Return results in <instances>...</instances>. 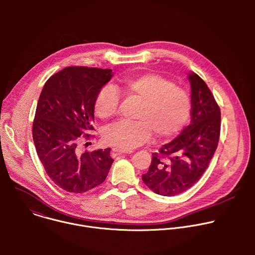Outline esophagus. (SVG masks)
Returning <instances> with one entry per match:
<instances>
[{
	"label": "esophagus",
	"mask_w": 255,
	"mask_h": 255,
	"mask_svg": "<svg viewBox=\"0 0 255 255\" xmlns=\"http://www.w3.org/2000/svg\"><path fill=\"white\" fill-rule=\"evenodd\" d=\"M112 150H113V152H115V154H117V155H119V154H125V153H130V152H131V151H128V150H121V149H119V148H113Z\"/></svg>",
	"instance_id": "34e87169"
}]
</instances>
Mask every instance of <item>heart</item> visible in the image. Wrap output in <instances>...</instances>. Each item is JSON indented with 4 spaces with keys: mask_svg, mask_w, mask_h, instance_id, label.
Here are the masks:
<instances>
[{
    "mask_svg": "<svg viewBox=\"0 0 255 255\" xmlns=\"http://www.w3.org/2000/svg\"><path fill=\"white\" fill-rule=\"evenodd\" d=\"M114 88L104 87L96 96L94 110L102 120L117 114L120 101L117 91L142 102L136 114L139 121H120L104 131V141L121 150L137 147L150 137L152 131L159 139L170 138L183 129L190 117L192 102L189 93L154 72L123 79Z\"/></svg>",
    "mask_w": 255,
    "mask_h": 255,
    "instance_id": "heart-1",
    "label": "heart"
}]
</instances>
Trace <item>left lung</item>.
Instances as JSON below:
<instances>
[{
  "instance_id": "1",
  "label": "left lung",
  "mask_w": 255,
  "mask_h": 255,
  "mask_svg": "<svg viewBox=\"0 0 255 255\" xmlns=\"http://www.w3.org/2000/svg\"><path fill=\"white\" fill-rule=\"evenodd\" d=\"M192 120L171 142L152 154L142 174L143 183L155 194L171 197L193 187L204 174L220 138L221 112L207 84L190 74Z\"/></svg>"
}]
</instances>
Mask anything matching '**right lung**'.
I'll use <instances>...</instances> for the list:
<instances>
[{
    "label": "right lung",
    "mask_w": 255,
    "mask_h": 255,
    "mask_svg": "<svg viewBox=\"0 0 255 255\" xmlns=\"http://www.w3.org/2000/svg\"><path fill=\"white\" fill-rule=\"evenodd\" d=\"M111 72L67 66L47 80L40 94L32 126L36 151L53 183L68 193L82 194L101 185L114 161L111 148L84 153L78 148L82 138L93 137L94 102Z\"/></svg>",
    "instance_id": "right-lung-1"
}]
</instances>
